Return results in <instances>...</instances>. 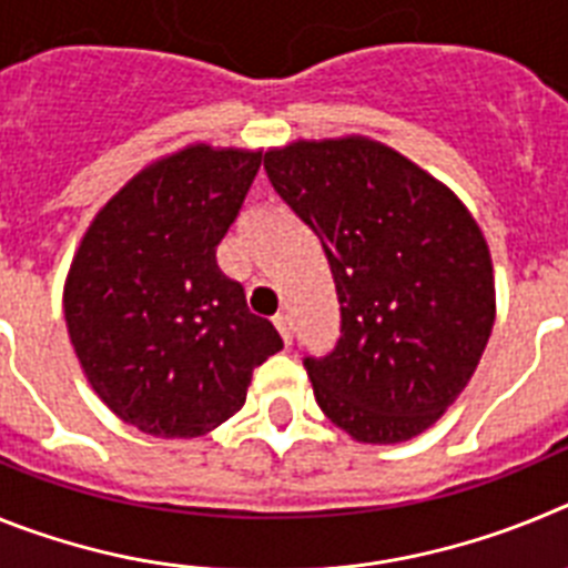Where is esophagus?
<instances>
[{"instance_id":"esophagus-1","label":"esophagus","mask_w":568,"mask_h":568,"mask_svg":"<svg viewBox=\"0 0 568 568\" xmlns=\"http://www.w3.org/2000/svg\"><path fill=\"white\" fill-rule=\"evenodd\" d=\"M273 324H275V329H278V335L281 338H284V344H293V318H290L287 313H278L273 318Z\"/></svg>"}]
</instances>
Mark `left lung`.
I'll return each instance as SVG.
<instances>
[{
  "mask_svg": "<svg viewBox=\"0 0 568 568\" xmlns=\"http://www.w3.org/2000/svg\"><path fill=\"white\" fill-rule=\"evenodd\" d=\"M275 193L318 235L341 338L304 358L321 413L361 444L435 424L478 369L495 324L484 230L435 175L369 135L264 153Z\"/></svg>",
  "mask_w": 568,
  "mask_h": 568,
  "instance_id": "8db88e82",
  "label": "left lung"
}]
</instances>
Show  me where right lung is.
<instances>
[{
  "label": "right lung",
  "mask_w": 568,
  "mask_h": 568,
  "mask_svg": "<svg viewBox=\"0 0 568 568\" xmlns=\"http://www.w3.org/2000/svg\"><path fill=\"white\" fill-rule=\"evenodd\" d=\"M258 164L261 150L202 142L162 155L110 195L73 253L70 344L93 393L139 433H213L284 346L215 264Z\"/></svg>",
  "instance_id": "obj_1"
}]
</instances>
